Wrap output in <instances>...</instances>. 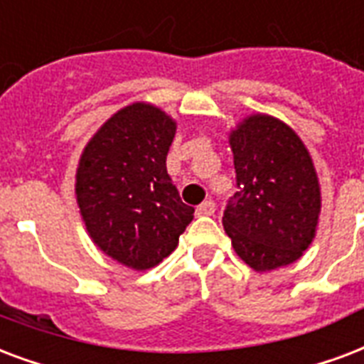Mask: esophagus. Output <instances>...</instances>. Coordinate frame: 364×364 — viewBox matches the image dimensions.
<instances>
[{
	"label": "esophagus",
	"mask_w": 364,
	"mask_h": 364,
	"mask_svg": "<svg viewBox=\"0 0 364 364\" xmlns=\"http://www.w3.org/2000/svg\"><path fill=\"white\" fill-rule=\"evenodd\" d=\"M213 212H215V202L213 200L202 202L200 206L196 208V215H212Z\"/></svg>",
	"instance_id": "obj_1"
}]
</instances>
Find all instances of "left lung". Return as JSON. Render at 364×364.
<instances>
[{"label":"left lung","instance_id":"left-lung-1","mask_svg":"<svg viewBox=\"0 0 364 364\" xmlns=\"http://www.w3.org/2000/svg\"><path fill=\"white\" fill-rule=\"evenodd\" d=\"M237 193L223 227L250 267L271 271L294 263L311 244L321 191L311 156L296 133L273 116L246 118L229 139Z\"/></svg>","mask_w":364,"mask_h":364}]
</instances>
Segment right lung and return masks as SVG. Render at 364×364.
Wrapping results in <instances>:
<instances>
[{"label": "right lung", "instance_id": "obj_1", "mask_svg": "<svg viewBox=\"0 0 364 364\" xmlns=\"http://www.w3.org/2000/svg\"><path fill=\"white\" fill-rule=\"evenodd\" d=\"M173 137L170 116L135 102L118 110L80 158L76 196L87 232L126 267L158 265L194 218L166 170Z\"/></svg>", "mask_w": 364, "mask_h": 364}]
</instances>
